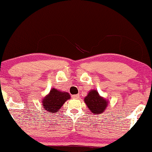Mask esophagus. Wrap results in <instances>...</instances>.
I'll return each instance as SVG.
<instances>
[{"instance_id":"esophagus-1","label":"esophagus","mask_w":152,"mask_h":152,"mask_svg":"<svg viewBox=\"0 0 152 152\" xmlns=\"http://www.w3.org/2000/svg\"><path fill=\"white\" fill-rule=\"evenodd\" d=\"M72 98L74 99H78L80 97V94H77V95H72Z\"/></svg>"}]
</instances>
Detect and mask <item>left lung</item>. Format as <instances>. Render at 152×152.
Returning <instances> with one entry per match:
<instances>
[{
    "mask_svg": "<svg viewBox=\"0 0 152 152\" xmlns=\"http://www.w3.org/2000/svg\"><path fill=\"white\" fill-rule=\"evenodd\" d=\"M84 102L89 110L95 115L102 113L108 105V100L101 97L96 90H91Z\"/></svg>",
    "mask_w": 152,
    "mask_h": 152,
    "instance_id": "obj_1",
    "label": "left lung"
}]
</instances>
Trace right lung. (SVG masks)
<instances>
[{
    "label": "right lung",
    "mask_w": 152,
    "mask_h": 152,
    "mask_svg": "<svg viewBox=\"0 0 152 152\" xmlns=\"http://www.w3.org/2000/svg\"><path fill=\"white\" fill-rule=\"evenodd\" d=\"M70 98V95L67 92L57 90L53 88L42 99L43 108L50 113H55L60 109L65 102Z\"/></svg>",
    "instance_id": "1"
}]
</instances>
